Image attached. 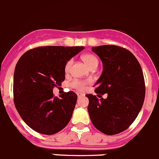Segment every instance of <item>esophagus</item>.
Listing matches in <instances>:
<instances>
[{
	"mask_svg": "<svg viewBox=\"0 0 159 159\" xmlns=\"http://www.w3.org/2000/svg\"><path fill=\"white\" fill-rule=\"evenodd\" d=\"M84 96V95H83V93H77V96H78V98L82 97V96Z\"/></svg>",
	"mask_w": 159,
	"mask_h": 159,
	"instance_id": "34e87169",
	"label": "esophagus"
}]
</instances>
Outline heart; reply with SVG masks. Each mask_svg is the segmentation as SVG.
<instances>
[{
  "mask_svg": "<svg viewBox=\"0 0 159 159\" xmlns=\"http://www.w3.org/2000/svg\"><path fill=\"white\" fill-rule=\"evenodd\" d=\"M83 61L86 63V64L89 66V68L92 70L93 68H96L99 64V60L93 54H85L82 57ZM73 64V60L70 59L66 61V64L64 66V71L66 73H68ZM89 80H82L79 79H74L70 82V86L73 89L79 91H84L86 89V86L89 83Z\"/></svg>",
  "mask_w": 159,
  "mask_h": 159,
  "instance_id": "1",
  "label": "heart"
}]
</instances>
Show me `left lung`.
<instances>
[{
    "mask_svg": "<svg viewBox=\"0 0 159 159\" xmlns=\"http://www.w3.org/2000/svg\"><path fill=\"white\" fill-rule=\"evenodd\" d=\"M103 64L96 82V96L89 99L88 112L93 125L106 135L120 133L132 124L139 113L145 95L143 72L135 57L127 49L115 45L93 47ZM107 94L106 99L102 95Z\"/></svg>",
    "mask_w": 159,
    "mask_h": 159,
    "instance_id": "8db88e82",
    "label": "left lung"
}]
</instances>
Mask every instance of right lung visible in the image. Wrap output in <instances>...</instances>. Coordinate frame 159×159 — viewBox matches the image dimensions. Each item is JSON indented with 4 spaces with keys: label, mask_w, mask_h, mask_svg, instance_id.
Returning <instances> with one entry per match:
<instances>
[{
    "label": "right lung",
    "mask_w": 159,
    "mask_h": 159,
    "mask_svg": "<svg viewBox=\"0 0 159 159\" xmlns=\"http://www.w3.org/2000/svg\"><path fill=\"white\" fill-rule=\"evenodd\" d=\"M83 49L39 47L29 50L19 59L14 75V102L20 117L33 130L53 135L70 121L77 95L69 91L58 98L53 89L64 81L66 61Z\"/></svg>",
    "instance_id": "add662e5"
}]
</instances>
